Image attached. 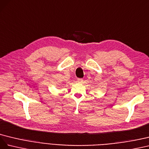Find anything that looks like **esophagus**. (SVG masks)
Here are the masks:
<instances>
[{
    "label": "esophagus",
    "instance_id": "esophagus-1",
    "mask_svg": "<svg viewBox=\"0 0 149 149\" xmlns=\"http://www.w3.org/2000/svg\"><path fill=\"white\" fill-rule=\"evenodd\" d=\"M83 79H77V82L79 83H82L83 82Z\"/></svg>",
    "mask_w": 149,
    "mask_h": 149
}]
</instances>
